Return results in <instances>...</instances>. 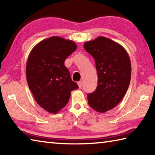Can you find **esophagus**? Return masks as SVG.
<instances>
[{
  "instance_id": "1",
  "label": "esophagus",
  "mask_w": 155,
  "mask_h": 155,
  "mask_svg": "<svg viewBox=\"0 0 155 155\" xmlns=\"http://www.w3.org/2000/svg\"><path fill=\"white\" fill-rule=\"evenodd\" d=\"M78 85V87H79L80 89L82 87V81H78V82L77 83Z\"/></svg>"
}]
</instances>
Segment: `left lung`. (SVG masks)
Instances as JSON below:
<instances>
[{"mask_svg": "<svg viewBox=\"0 0 155 155\" xmlns=\"http://www.w3.org/2000/svg\"><path fill=\"white\" fill-rule=\"evenodd\" d=\"M83 46L95 60L98 78L96 90L87 94L89 105L104 113L116 107L127 93L131 77L129 56L124 47L105 37L86 41Z\"/></svg>", "mask_w": 155, "mask_h": 155, "instance_id": "8db88e82", "label": "left lung"}]
</instances>
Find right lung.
I'll list each match as a JSON object with an SVG mask.
<instances>
[{"label":"right lung","mask_w":155,"mask_h":155,"mask_svg":"<svg viewBox=\"0 0 155 155\" xmlns=\"http://www.w3.org/2000/svg\"><path fill=\"white\" fill-rule=\"evenodd\" d=\"M77 48L74 41L53 36L39 42L28 55L26 65L28 87L39 105L51 114L64 108L71 91L78 88L64 65Z\"/></svg>","instance_id":"add662e5"}]
</instances>
